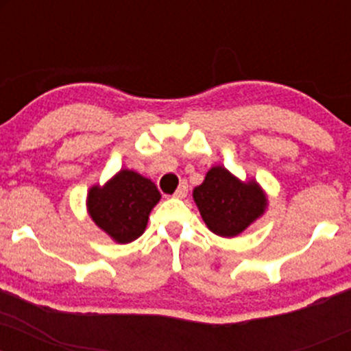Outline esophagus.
<instances>
[{
    "label": "esophagus",
    "mask_w": 351,
    "mask_h": 351,
    "mask_svg": "<svg viewBox=\"0 0 351 351\" xmlns=\"http://www.w3.org/2000/svg\"><path fill=\"white\" fill-rule=\"evenodd\" d=\"M186 195H188V184L186 183H181L173 196H175V198H180L181 199V198H184V196H186Z\"/></svg>",
    "instance_id": "obj_1"
}]
</instances>
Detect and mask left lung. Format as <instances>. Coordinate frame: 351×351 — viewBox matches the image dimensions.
I'll return each mask as SVG.
<instances>
[{"instance_id": "left-lung-1", "label": "left lung", "mask_w": 351, "mask_h": 351, "mask_svg": "<svg viewBox=\"0 0 351 351\" xmlns=\"http://www.w3.org/2000/svg\"><path fill=\"white\" fill-rule=\"evenodd\" d=\"M193 199L209 231L221 237L241 234L267 209V196L256 180L241 181L219 165L193 189Z\"/></svg>"}]
</instances>
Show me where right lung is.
I'll use <instances>...</instances> for the list:
<instances>
[{
  "mask_svg": "<svg viewBox=\"0 0 351 351\" xmlns=\"http://www.w3.org/2000/svg\"><path fill=\"white\" fill-rule=\"evenodd\" d=\"M162 195L152 180L134 170H120L104 186L87 193V213L115 243L128 244L147 229L148 216Z\"/></svg>",
  "mask_w": 351,
  "mask_h": 351,
  "instance_id": "add662e5",
  "label": "right lung"
}]
</instances>
